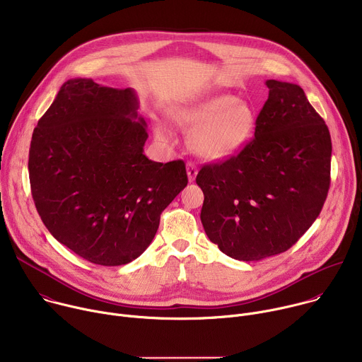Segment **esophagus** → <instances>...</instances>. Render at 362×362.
<instances>
[{
  "mask_svg": "<svg viewBox=\"0 0 362 362\" xmlns=\"http://www.w3.org/2000/svg\"><path fill=\"white\" fill-rule=\"evenodd\" d=\"M186 172H187L189 182H194V179H196V176H197V168H196V165L192 163V162H189V163L186 165Z\"/></svg>",
  "mask_w": 362,
  "mask_h": 362,
  "instance_id": "obj_1",
  "label": "esophagus"
}]
</instances>
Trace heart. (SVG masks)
Instances as JSON below:
<instances>
[{"label":"heart","mask_w":362,"mask_h":362,"mask_svg":"<svg viewBox=\"0 0 362 362\" xmlns=\"http://www.w3.org/2000/svg\"><path fill=\"white\" fill-rule=\"evenodd\" d=\"M177 119L196 127L192 134L193 148L211 160H225L238 154L252 137L256 122L249 103L228 93L214 94L182 107ZM158 133L168 137L169 129L159 124Z\"/></svg>","instance_id":"1"}]
</instances>
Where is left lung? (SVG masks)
<instances>
[{
    "instance_id": "left-lung-1",
    "label": "left lung",
    "mask_w": 362,
    "mask_h": 362,
    "mask_svg": "<svg viewBox=\"0 0 362 362\" xmlns=\"http://www.w3.org/2000/svg\"><path fill=\"white\" fill-rule=\"evenodd\" d=\"M255 137L223 163L196 176L200 221L211 242L238 261L288 250L318 218L329 189L331 136L293 83L267 80Z\"/></svg>"
}]
</instances>
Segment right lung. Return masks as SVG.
I'll return each instance as SVG.
<instances>
[{"label":"right lung","instance_id":"add662e5","mask_svg":"<svg viewBox=\"0 0 362 362\" xmlns=\"http://www.w3.org/2000/svg\"><path fill=\"white\" fill-rule=\"evenodd\" d=\"M133 88L67 80L34 129L28 172L42 223L83 259L126 265L151 243L187 185L182 160H148Z\"/></svg>","mask_w":362,"mask_h":362}]
</instances>
